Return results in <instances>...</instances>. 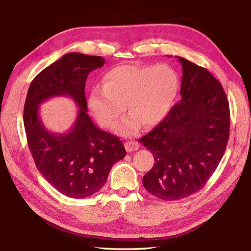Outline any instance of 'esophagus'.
<instances>
[{"instance_id":"esophagus-1","label":"esophagus","mask_w":251,"mask_h":251,"mask_svg":"<svg viewBox=\"0 0 251 251\" xmlns=\"http://www.w3.org/2000/svg\"><path fill=\"white\" fill-rule=\"evenodd\" d=\"M126 146V149L127 152H133V151H136L139 148V144L135 140H130V142H126L125 144Z\"/></svg>"}]
</instances>
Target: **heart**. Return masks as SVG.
I'll list each match as a JSON object with an SVG mask.
<instances>
[{"mask_svg": "<svg viewBox=\"0 0 251 251\" xmlns=\"http://www.w3.org/2000/svg\"><path fill=\"white\" fill-rule=\"evenodd\" d=\"M178 89V75L168 65H124L109 70L102 87L90 91L88 105L102 126L111 127L127 104L131 115L116 126V130L129 136L143 122L155 126L166 117Z\"/></svg>", "mask_w": 251, "mask_h": 251, "instance_id": "b5f03b06", "label": "heart"}]
</instances>
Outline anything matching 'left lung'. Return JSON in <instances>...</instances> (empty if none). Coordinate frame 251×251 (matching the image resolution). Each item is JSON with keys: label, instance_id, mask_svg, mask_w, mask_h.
<instances>
[{"label": "left lung", "instance_id": "obj_1", "mask_svg": "<svg viewBox=\"0 0 251 251\" xmlns=\"http://www.w3.org/2000/svg\"><path fill=\"white\" fill-rule=\"evenodd\" d=\"M182 65L181 100L140 143L154 166L143 185L156 198L173 201L202 188L227 148L230 109L225 90L210 71L176 56Z\"/></svg>", "mask_w": 251, "mask_h": 251}]
</instances>
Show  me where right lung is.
<instances>
[{
  "label": "right lung",
  "mask_w": 251,
  "mask_h": 251,
  "mask_svg": "<svg viewBox=\"0 0 251 251\" xmlns=\"http://www.w3.org/2000/svg\"><path fill=\"white\" fill-rule=\"evenodd\" d=\"M104 63L102 56L67 53L38 73L27 90L23 121L35 165L56 191L70 198L99 192L113 165L126 154L119 137L97 127L87 114L86 78ZM58 95L71 96L80 107L75 125L63 134L49 132L38 116L40 103Z\"/></svg>",
  "instance_id": "obj_1"
}]
</instances>
